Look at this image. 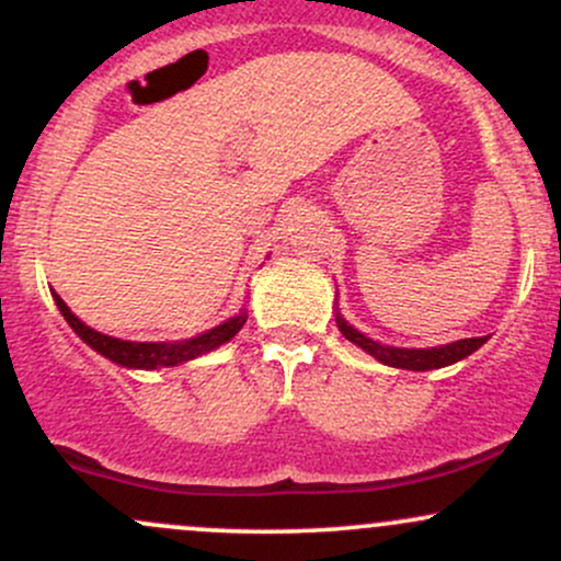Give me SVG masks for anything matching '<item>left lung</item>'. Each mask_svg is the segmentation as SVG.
<instances>
[{
    "mask_svg": "<svg viewBox=\"0 0 561 561\" xmlns=\"http://www.w3.org/2000/svg\"><path fill=\"white\" fill-rule=\"evenodd\" d=\"M337 327L343 332L345 340H351L353 345H358L362 351L375 356L379 364L396 366V369H411V371H430L440 369V366H450L461 358H467L469 353H474L482 343H488V337H467L456 340V343L437 345V347H390L377 343V340L366 337L364 332L353 330L347 321L337 313Z\"/></svg>",
    "mask_w": 561,
    "mask_h": 561,
    "instance_id": "1",
    "label": "left lung"
}]
</instances>
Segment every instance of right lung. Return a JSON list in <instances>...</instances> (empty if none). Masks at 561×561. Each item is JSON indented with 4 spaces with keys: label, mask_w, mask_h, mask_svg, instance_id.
I'll return each mask as SVG.
<instances>
[{
    "label": "right lung",
    "mask_w": 561,
    "mask_h": 561,
    "mask_svg": "<svg viewBox=\"0 0 561 561\" xmlns=\"http://www.w3.org/2000/svg\"><path fill=\"white\" fill-rule=\"evenodd\" d=\"M53 298L57 302V308H60V313L70 324V330L79 334L83 343L92 347V351L100 353V356L111 358L113 364L126 366V369H160V366H179L184 362H192V358L203 356V353L216 351L218 345L229 343V340L242 330L244 321H248V313L240 311L237 317L227 319L224 324L214 327V330L197 334V337L176 340V343H131V340H118V337H111V334L92 330V327L83 324V321L70 311L60 295L53 293Z\"/></svg>",
    "instance_id": "add662e5"
}]
</instances>
